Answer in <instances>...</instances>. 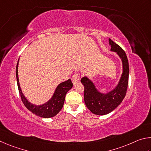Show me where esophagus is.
Listing matches in <instances>:
<instances>
[{
    "label": "esophagus",
    "instance_id": "obj_1",
    "mask_svg": "<svg viewBox=\"0 0 151 151\" xmlns=\"http://www.w3.org/2000/svg\"><path fill=\"white\" fill-rule=\"evenodd\" d=\"M80 76H79L78 73H75L72 76V78H71V81H72V83H73V85L78 83L79 81H80Z\"/></svg>",
    "mask_w": 151,
    "mask_h": 151
}]
</instances>
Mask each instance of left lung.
Returning <instances> with one entry per match:
<instances>
[{
    "instance_id": "1",
    "label": "left lung",
    "mask_w": 151,
    "mask_h": 151,
    "mask_svg": "<svg viewBox=\"0 0 151 151\" xmlns=\"http://www.w3.org/2000/svg\"><path fill=\"white\" fill-rule=\"evenodd\" d=\"M111 51L115 52L122 62L123 71L117 85L111 90L103 93L87 76L81 79L84 86V101L89 110L93 114L104 115L113 111L122 102L128 87L129 67L125 52L114 42L109 39Z\"/></svg>"
}]
</instances>
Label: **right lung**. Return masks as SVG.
Here are the masks:
<instances>
[{"instance_id":"add662e5","label":"right lung","mask_w":151,"mask_h":151,"mask_svg":"<svg viewBox=\"0 0 151 151\" xmlns=\"http://www.w3.org/2000/svg\"><path fill=\"white\" fill-rule=\"evenodd\" d=\"M18 62H19V59L18 60L17 70H16V76H17L18 91H19L20 96L24 105L30 111L38 117L43 118H51L54 117L60 111V110L63 107L66 93L72 88L73 83L71 80H68L60 83L55 88L51 98L47 102L44 103V104L38 105L33 104L29 101L26 99V97L24 96L22 89L20 88L18 71Z\"/></svg>"}]
</instances>
